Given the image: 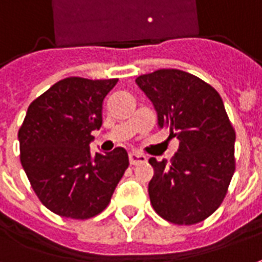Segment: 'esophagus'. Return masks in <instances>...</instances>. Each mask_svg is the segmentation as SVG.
I'll list each match as a JSON object with an SVG mask.
<instances>
[{"label": "esophagus", "mask_w": 262, "mask_h": 262, "mask_svg": "<svg viewBox=\"0 0 262 262\" xmlns=\"http://www.w3.org/2000/svg\"><path fill=\"white\" fill-rule=\"evenodd\" d=\"M129 162H130L132 166H136L139 163L146 162V156L142 153H137V151H132V153H129Z\"/></svg>", "instance_id": "1"}]
</instances>
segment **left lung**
Instances as JSON below:
<instances>
[{"instance_id": "left-lung-1", "label": "left lung", "mask_w": 262, "mask_h": 262, "mask_svg": "<svg viewBox=\"0 0 262 262\" xmlns=\"http://www.w3.org/2000/svg\"><path fill=\"white\" fill-rule=\"evenodd\" d=\"M136 83L155 106L159 126L180 140L170 164L149 159L155 169L149 183L151 206L179 226L206 220L220 207L235 170V132L221 96L179 69L140 75Z\"/></svg>"}]
</instances>
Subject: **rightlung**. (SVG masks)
<instances>
[{"label":"right lung","instance_id":"obj_1","mask_svg":"<svg viewBox=\"0 0 262 262\" xmlns=\"http://www.w3.org/2000/svg\"><path fill=\"white\" fill-rule=\"evenodd\" d=\"M118 79L65 78L36 98L18 132L21 164L35 194L52 213L86 220L111 203L129 166L116 147L91 155L92 132L102 126V105Z\"/></svg>","mask_w":262,"mask_h":262}]
</instances>
